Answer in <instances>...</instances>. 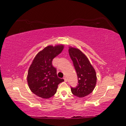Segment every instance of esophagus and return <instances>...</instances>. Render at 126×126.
Here are the masks:
<instances>
[{
  "mask_svg": "<svg viewBox=\"0 0 126 126\" xmlns=\"http://www.w3.org/2000/svg\"><path fill=\"white\" fill-rule=\"evenodd\" d=\"M63 79H64L65 82H67V77H64L63 78Z\"/></svg>",
  "mask_w": 126,
  "mask_h": 126,
  "instance_id": "1",
  "label": "esophagus"
}]
</instances>
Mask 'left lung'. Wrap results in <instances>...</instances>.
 Here are the masks:
<instances>
[{
	"instance_id": "obj_1",
	"label": "left lung",
	"mask_w": 126,
	"mask_h": 126,
	"mask_svg": "<svg viewBox=\"0 0 126 126\" xmlns=\"http://www.w3.org/2000/svg\"><path fill=\"white\" fill-rule=\"evenodd\" d=\"M69 54L78 80L75 88L71 87V92L77 97H84L92 92L95 88L97 82L95 71L87 57L79 49L70 47Z\"/></svg>"
}]
</instances>
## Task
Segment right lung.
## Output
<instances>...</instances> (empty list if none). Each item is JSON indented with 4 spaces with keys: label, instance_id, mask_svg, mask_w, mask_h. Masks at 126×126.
<instances>
[{
    "label": "right lung",
    "instance_id": "right-lung-1",
    "mask_svg": "<svg viewBox=\"0 0 126 126\" xmlns=\"http://www.w3.org/2000/svg\"><path fill=\"white\" fill-rule=\"evenodd\" d=\"M63 45L48 46L36 55L28 70V84L33 93L43 98H49L57 92L58 84L64 81L57 75L52 61L62 52Z\"/></svg>",
    "mask_w": 126,
    "mask_h": 126
}]
</instances>
